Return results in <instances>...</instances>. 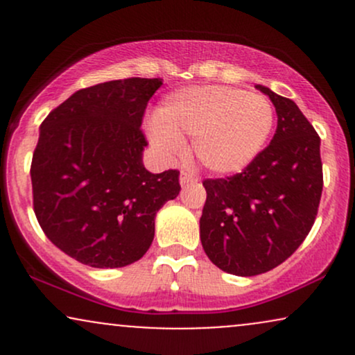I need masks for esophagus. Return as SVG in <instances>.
<instances>
[{
    "mask_svg": "<svg viewBox=\"0 0 355 355\" xmlns=\"http://www.w3.org/2000/svg\"><path fill=\"white\" fill-rule=\"evenodd\" d=\"M197 180H198V178L195 177V175L189 173V172H182V175H180V183H182V185H189V183H195Z\"/></svg>",
    "mask_w": 355,
    "mask_h": 355,
    "instance_id": "34e87169",
    "label": "esophagus"
}]
</instances>
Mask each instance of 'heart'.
Segmentation results:
<instances>
[{
  "label": "heart",
  "mask_w": 355,
  "mask_h": 355,
  "mask_svg": "<svg viewBox=\"0 0 355 355\" xmlns=\"http://www.w3.org/2000/svg\"><path fill=\"white\" fill-rule=\"evenodd\" d=\"M275 112L260 93L210 85L166 95L148 123L152 144L166 157L180 153L183 137H193L195 158L210 172H242L266 146Z\"/></svg>",
  "instance_id": "b5f03b06"
}]
</instances>
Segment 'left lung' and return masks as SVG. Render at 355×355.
Instances as JSON below:
<instances>
[{"label": "left lung", "mask_w": 355, "mask_h": 355, "mask_svg": "<svg viewBox=\"0 0 355 355\" xmlns=\"http://www.w3.org/2000/svg\"><path fill=\"white\" fill-rule=\"evenodd\" d=\"M277 112L270 145L240 173L205 178L202 245L223 272L252 277L285 262L315 222L324 175L320 138L292 100L266 87Z\"/></svg>", "instance_id": "8db88e82"}]
</instances>
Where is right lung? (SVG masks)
I'll use <instances>...</instances> for the list:
<instances>
[{
	"instance_id": "obj_1",
	"label": "right lung",
	"mask_w": 355,
	"mask_h": 355,
	"mask_svg": "<svg viewBox=\"0 0 355 355\" xmlns=\"http://www.w3.org/2000/svg\"><path fill=\"white\" fill-rule=\"evenodd\" d=\"M160 78L81 88L40 126L33 210L60 250L95 268L125 267L152 245L155 215L180 191L178 170L150 173L141 121Z\"/></svg>"
}]
</instances>
